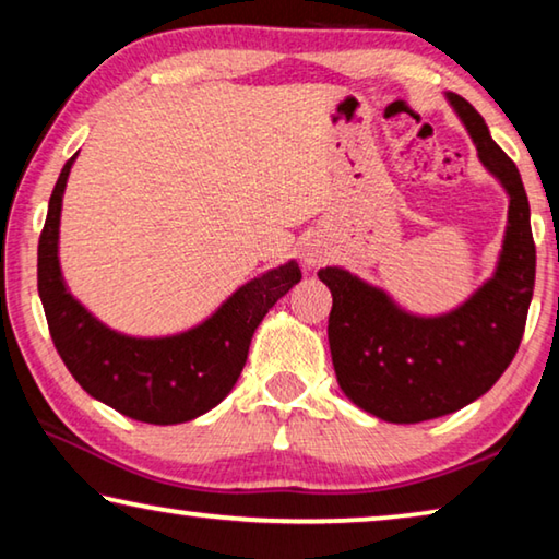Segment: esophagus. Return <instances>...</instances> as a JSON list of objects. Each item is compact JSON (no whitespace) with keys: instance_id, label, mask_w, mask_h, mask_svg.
I'll return each instance as SVG.
<instances>
[{"instance_id":"1","label":"esophagus","mask_w":559,"mask_h":559,"mask_svg":"<svg viewBox=\"0 0 559 559\" xmlns=\"http://www.w3.org/2000/svg\"><path fill=\"white\" fill-rule=\"evenodd\" d=\"M304 261H306L308 265H319V263L323 261V255H321V251H313V248H311V251L304 253Z\"/></svg>"}]
</instances>
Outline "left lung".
Instances as JSON below:
<instances>
[{"instance_id": "1", "label": "left lung", "mask_w": 559, "mask_h": 559, "mask_svg": "<svg viewBox=\"0 0 559 559\" xmlns=\"http://www.w3.org/2000/svg\"><path fill=\"white\" fill-rule=\"evenodd\" d=\"M447 97L481 165L510 195L495 276L452 313L421 319L344 269L319 271L333 296L329 346L338 386L364 412L394 424L437 419L487 394L518 354L535 288V240L518 165L464 97Z\"/></svg>"}]
</instances>
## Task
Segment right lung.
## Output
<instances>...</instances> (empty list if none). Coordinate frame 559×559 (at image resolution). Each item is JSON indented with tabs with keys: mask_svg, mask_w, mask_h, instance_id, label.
I'll use <instances>...</instances> for the list:
<instances>
[{
	"mask_svg": "<svg viewBox=\"0 0 559 559\" xmlns=\"http://www.w3.org/2000/svg\"><path fill=\"white\" fill-rule=\"evenodd\" d=\"M74 157L64 163L49 198L37 248V288L49 336L74 381L130 419L180 424L211 412L243 371L253 331L269 308L301 281L296 261L240 286L200 326L165 338L124 336L99 323L67 290L57 258L60 211Z\"/></svg>",
	"mask_w": 559,
	"mask_h": 559,
	"instance_id": "obj_1",
	"label": "right lung"
}]
</instances>
